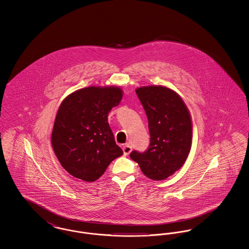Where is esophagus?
I'll list each match as a JSON object with an SVG mask.
<instances>
[{"label":"esophagus","instance_id":"34e87169","mask_svg":"<svg viewBox=\"0 0 249 249\" xmlns=\"http://www.w3.org/2000/svg\"><path fill=\"white\" fill-rule=\"evenodd\" d=\"M123 152H124V155L125 156H127V155H129L130 153V151H131V146H130V144L129 143H126L124 146H123Z\"/></svg>","mask_w":249,"mask_h":249}]
</instances>
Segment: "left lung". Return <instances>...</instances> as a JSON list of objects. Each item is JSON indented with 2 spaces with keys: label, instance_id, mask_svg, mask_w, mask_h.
Returning a JSON list of instances; mask_svg holds the SVG:
<instances>
[{
  "label": "left lung",
  "instance_id": "1",
  "mask_svg": "<svg viewBox=\"0 0 249 249\" xmlns=\"http://www.w3.org/2000/svg\"><path fill=\"white\" fill-rule=\"evenodd\" d=\"M135 91L148 119L150 143L142 153L133 150L130 159L145 177L163 180L183 166L190 153V111L180 96L166 87H141Z\"/></svg>",
  "mask_w": 249,
  "mask_h": 249
}]
</instances>
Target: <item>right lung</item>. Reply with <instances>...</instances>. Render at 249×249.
<instances>
[{"label": "right lung", "instance_id": "1", "mask_svg": "<svg viewBox=\"0 0 249 249\" xmlns=\"http://www.w3.org/2000/svg\"><path fill=\"white\" fill-rule=\"evenodd\" d=\"M119 87H89L59 106L51 143L61 166L74 178L93 182L123 154L108 124V113L122 99Z\"/></svg>", "mask_w": 249, "mask_h": 249}]
</instances>
